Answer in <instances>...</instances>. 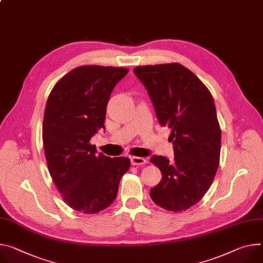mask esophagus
<instances>
[{
  "mask_svg": "<svg viewBox=\"0 0 263 263\" xmlns=\"http://www.w3.org/2000/svg\"><path fill=\"white\" fill-rule=\"evenodd\" d=\"M147 162L146 158L144 157H131V163L133 165H140V164H145Z\"/></svg>",
  "mask_w": 263,
  "mask_h": 263,
  "instance_id": "34e87169",
  "label": "esophagus"
}]
</instances>
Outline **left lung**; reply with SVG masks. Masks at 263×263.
<instances>
[{"label":"left lung","mask_w":263,"mask_h":263,"mask_svg":"<svg viewBox=\"0 0 263 263\" xmlns=\"http://www.w3.org/2000/svg\"><path fill=\"white\" fill-rule=\"evenodd\" d=\"M133 72L146 87L159 124L171 129L174 148L173 161L151 157L162 178L150 196L168 211L187 210L206 193L219 165L221 131L213 97L178 63L139 66Z\"/></svg>","instance_id":"obj_1"}]
</instances>
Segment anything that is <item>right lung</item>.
<instances>
[{
  "instance_id": "obj_1",
  "label": "right lung",
  "mask_w": 263,
  "mask_h": 263,
  "mask_svg": "<svg viewBox=\"0 0 263 263\" xmlns=\"http://www.w3.org/2000/svg\"><path fill=\"white\" fill-rule=\"evenodd\" d=\"M127 68L81 66L53 87L47 100L43 144L49 173L73 210L95 214L115 199L119 181L130 168L128 157L97 153L91 137L105 129L107 104Z\"/></svg>"
}]
</instances>
